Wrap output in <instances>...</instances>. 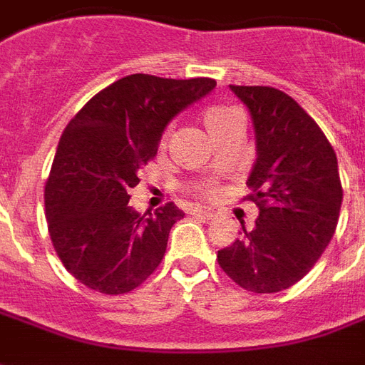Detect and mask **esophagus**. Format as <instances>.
Listing matches in <instances>:
<instances>
[{"label": "esophagus", "mask_w": 365, "mask_h": 365, "mask_svg": "<svg viewBox=\"0 0 365 365\" xmlns=\"http://www.w3.org/2000/svg\"><path fill=\"white\" fill-rule=\"evenodd\" d=\"M191 215H197V217H203V219H213L215 213L211 209H205V207H193L191 209Z\"/></svg>", "instance_id": "34e87169"}]
</instances>
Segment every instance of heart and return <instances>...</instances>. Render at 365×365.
<instances>
[{
	"instance_id": "1",
	"label": "heart",
	"mask_w": 365,
	"mask_h": 365,
	"mask_svg": "<svg viewBox=\"0 0 365 365\" xmlns=\"http://www.w3.org/2000/svg\"><path fill=\"white\" fill-rule=\"evenodd\" d=\"M237 113L229 109V107H225V105H213V107H209L203 113V123H205V127L209 133H213L215 128H219L221 125H225L230 117H235ZM201 193L207 195V197H213L217 190H215L213 185H207V187H201Z\"/></svg>"
}]
</instances>
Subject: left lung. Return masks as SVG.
<instances>
[{
  "label": "left lung",
  "instance_id": "8db88e82",
  "mask_svg": "<svg viewBox=\"0 0 365 365\" xmlns=\"http://www.w3.org/2000/svg\"><path fill=\"white\" fill-rule=\"evenodd\" d=\"M248 107L256 162L248 175L260 215L250 232L217 252L222 272L252 293L295 285L327 250L338 225L342 185L334 148L301 105L268 86H230Z\"/></svg>",
  "mask_w": 365,
  "mask_h": 365
}]
</instances>
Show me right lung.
<instances>
[{
    "label": "right lung",
    "instance_id": "right-lung-1",
    "mask_svg": "<svg viewBox=\"0 0 365 365\" xmlns=\"http://www.w3.org/2000/svg\"><path fill=\"white\" fill-rule=\"evenodd\" d=\"M211 78L130 74L83 105L60 136L44 209L64 268L90 289L120 295L158 268L183 211L170 201L152 213L128 205L138 170L158 150L168 123L215 90Z\"/></svg>",
    "mask_w": 365,
    "mask_h": 365
}]
</instances>
